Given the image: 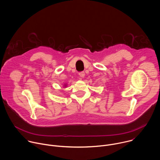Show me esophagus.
<instances>
[{
	"instance_id": "34e87169",
	"label": "esophagus",
	"mask_w": 160,
	"mask_h": 160,
	"mask_svg": "<svg viewBox=\"0 0 160 160\" xmlns=\"http://www.w3.org/2000/svg\"><path fill=\"white\" fill-rule=\"evenodd\" d=\"M79 76L81 77V78H83L84 77V76H85V73H84V72H79Z\"/></svg>"
}]
</instances>
